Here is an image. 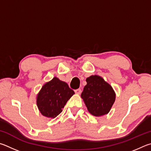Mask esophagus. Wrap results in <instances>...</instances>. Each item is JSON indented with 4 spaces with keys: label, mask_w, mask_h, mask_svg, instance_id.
<instances>
[{
    "label": "esophagus",
    "mask_w": 151,
    "mask_h": 151,
    "mask_svg": "<svg viewBox=\"0 0 151 151\" xmlns=\"http://www.w3.org/2000/svg\"><path fill=\"white\" fill-rule=\"evenodd\" d=\"M75 93L76 94H80L81 93V90L80 89H75Z\"/></svg>",
    "instance_id": "obj_1"
}]
</instances>
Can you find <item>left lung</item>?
I'll return each mask as SVG.
<instances>
[{
  "label": "left lung",
  "mask_w": 151,
  "mask_h": 151,
  "mask_svg": "<svg viewBox=\"0 0 151 151\" xmlns=\"http://www.w3.org/2000/svg\"><path fill=\"white\" fill-rule=\"evenodd\" d=\"M81 97L88 111L96 117L107 114L115 100L112 87L99 76H91L86 79Z\"/></svg>",
  "instance_id": "obj_1"
}]
</instances>
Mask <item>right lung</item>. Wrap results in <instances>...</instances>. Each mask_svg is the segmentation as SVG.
<instances>
[{"mask_svg":"<svg viewBox=\"0 0 151 151\" xmlns=\"http://www.w3.org/2000/svg\"><path fill=\"white\" fill-rule=\"evenodd\" d=\"M74 93L67 83L54 77L42 86L37 96V106L42 115L55 118Z\"/></svg>","mask_w":151,"mask_h":151,"instance_id":"right-lung-1","label":"right lung"}]
</instances>
